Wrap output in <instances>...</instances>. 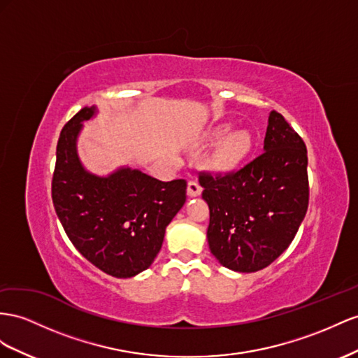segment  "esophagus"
I'll list each match as a JSON object with an SVG mask.
<instances>
[{"label":"esophagus","mask_w":358,"mask_h":358,"mask_svg":"<svg viewBox=\"0 0 358 358\" xmlns=\"http://www.w3.org/2000/svg\"><path fill=\"white\" fill-rule=\"evenodd\" d=\"M201 194V187L200 183L197 180H189L188 182V196L189 197H196V196H200Z\"/></svg>","instance_id":"1"}]
</instances>
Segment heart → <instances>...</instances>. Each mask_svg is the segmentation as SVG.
<instances>
[{"instance_id":"b5f03b06","label":"heart","mask_w":358,"mask_h":358,"mask_svg":"<svg viewBox=\"0 0 358 358\" xmlns=\"http://www.w3.org/2000/svg\"><path fill=\"white\" fill-rule=\"evenodd\" d=\"M229 124H223L215 131V138L221 140L229 132ZM253 146V138L247 131H236L223 140L215 153V166L218 169L229 170L236 167L243 161Z\"/></svg>"}]
</instances>
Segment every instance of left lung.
I'll return each instance as SVG.
<instances>
[{"instance_id":"left-lung-1","label":"left lung","mask_w":358,"mask_h":358,"mask_svg":"<svg viewBox=\"0 0 358 358\" xmlns=\"http://www.w3.org/2000/svg\"><path fill=\"white\" fill-rule=\"evenodd\" d=\"M209 205L208 243L218 262L255 273L292 243L308 206L307 149L280 113L269 114L264 152L239 170L200 171Z\"/></svg>"}]
</instances>
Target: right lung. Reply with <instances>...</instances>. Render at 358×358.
<instances>
[{
    "mask_svg": "<svg viewBox=\"0 0 358 358\" xmlns=\"http://www.w3.org/2000/svg\"><path fill=\"white\" fill-rule=\"evenodd\" d=\"M94 107L67 122L57 143L52 203L67 238L101 271L128 278L148 269L159 253L166 227L187 200V180L162 182L140 170L108 178L87 173L76 137Z\"/></svg>",
    "mask_w": 358,
    "mask_h": 358,
    "instance_id": "right-lung-1",
    "label": "right lung"
}]
</instances>
